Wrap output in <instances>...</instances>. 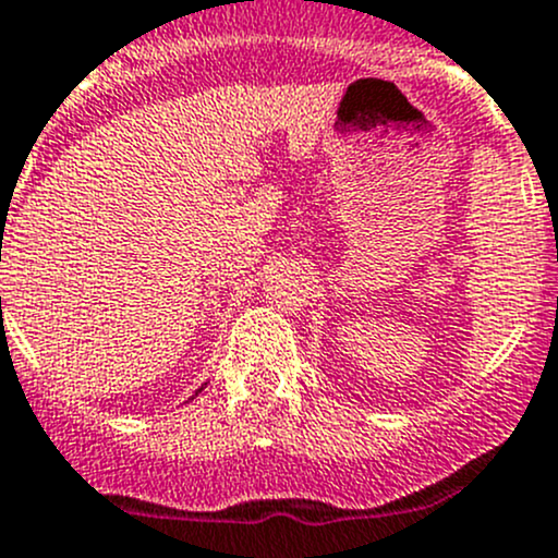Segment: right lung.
<instances>
[{"mask_svg": "<svg viewBox=\"0 0 558 558\" xmlns=\"http://www.w3.org/2000/svg\"><path fill=\"white\" fill-rule=\"evenodd\" d=\"M201 390H203V388H201ZM201 390H197V393H201ZM197 393H195V396H197Z\"/></svg>", "mask_w": 558, "mask_h": 558, "instance_id": "add662e5", "label": "right lung"}]
</instances>
